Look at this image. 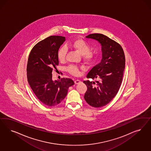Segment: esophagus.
<instances>
[{
    "instance_id": "esophagus-1",
    "label": "esophagus",
    "mask_w": 151,
    "mask_h": 151,
    "mask_svg": "<svg viewBox=\"0 0 151 151\" xmlns=\"http://www.w3.org/2000/svg\"><path fill=\"white\" fill-rule=\"evenodd\" d=\"M81 82L79 81V80H76L75 81H74V83L76 84H79V83H81Z\"/></svg>"
}]
</instances>
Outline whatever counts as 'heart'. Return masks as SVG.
I'll use <instances>...</instances> for the list:
<instances>
[{"label": "heart", "instance_id": "obj_1", "mask_svg": "<svg viewBox=\"0 0 151 151\" xmlns=\"http://www.w3.org/2000/svg\"><path fill=\"white\" fill-rule=\"evenodd\" d=\"M68 45L77 51L79 53L83 55L84 60L88 63L92 62L96 55L95 52L90 50L91 47L89 43L83 39H76L72 42L69 43ZM67 51L68 49L65 46H62L59 48L57 53V56L60 62L64 61ZM68 70L69 73L74 76H78L80 74L78 67L75 65L69 66Z\"/></svg>", "mask_w": 151, "mask_h": 151}]
</instances>
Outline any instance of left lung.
<instances>
[{
    "mask_svg": "<svg viewBox=\"0 0 151 151\" xmlns=\"http://www.w3.org/2000/svg\"><path fill=\"white\" fill-rule=\"evenodd\" d=\"M86 38L101 44L102 58L87 76L88 79H98L97 84L89 81L83 82L87 87L84 98L92 107H102L110 102L119 89L125 68V56L122 47L103 34H89Z\"/></svg>",
    "mask_w": 151,
    "mask_h": 151,
    "instance_id": "left-lung-1",
    "label": "left lung"
}]
</instances>
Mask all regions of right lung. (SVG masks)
<instances>
[{"instance_id": "right-lung-1", "label": "right lung", "mask_w": 151, "mask_h": 151, "mask_svg": "<svg viewBox=\"0 0 151 151\" xmlns=\"http://www.w3.org/2000/svg\"><path fill=\"white\" fill-rule=\"evenodd\" d=\"M65 40L62 36H50L36 44L31 50L27 64V79L35 95L45 105L57 106L66 97L69 87L74 85L71 79L53 81L52 72L57 69V53Z\"/></svg>"}]
</instances>
